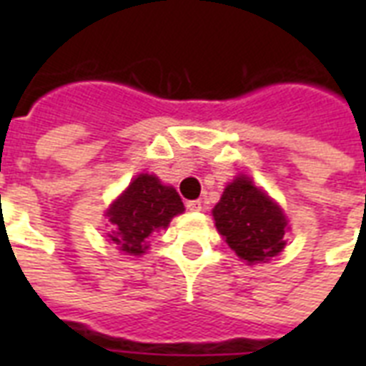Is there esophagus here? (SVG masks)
<instances>
[{
    "label": "esophagus",
    "instance_id": "1",
    "mask_svg": "<svg viewBox=\"0 0 366 366\" xmlns=\"http://www.w3.org/2000/svg\"><path fill=\"white\" fill-rule=\"evenodd\" d=\"M186 207H188V211L197 212V211H201V201L199 199H192V201H188V203H186Z\"/></svg>",
    "mask_w": 366,
    "mask_h": 366
}]
</instances>
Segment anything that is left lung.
<instances>
[{
    "label": "left lung",
    "instance_id": "left-lung-1",
    "mask_svg": "<svg viewBox=\"0 0 366 366\" xmlns=\"http://www.w3.org/2000/svg\"><path fill=\"white\" fill-rule=\"evenodd\" d=\"M218 234L247 264H262L285 249L289 220L250 178L235 177L212 209Z\"/></svg>",
    "mask_w": 366,
    "mask_h": 366
}]
</instances>
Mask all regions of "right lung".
I'll list each match as a JSON object with an SVG mask.
<instances>
[{
    "label": "right lung",
    "instance_id": "right-lung-1",
    "mask_svg": "<svg viewBox=\"0 0 366 366\" xmlns=\"http://www.w3.org/2000/svg\"><path fill=\"white\" fill-rule=\"evenodd\" d=\"M184 212V203L172 186H163L155 174H138L106 211L110 222L108 241L119 252L140 256L148 250V237L165 229Z\"/></svg>",
    "mask_w": 366,
    "mask_h": 366
}]
</instances>
